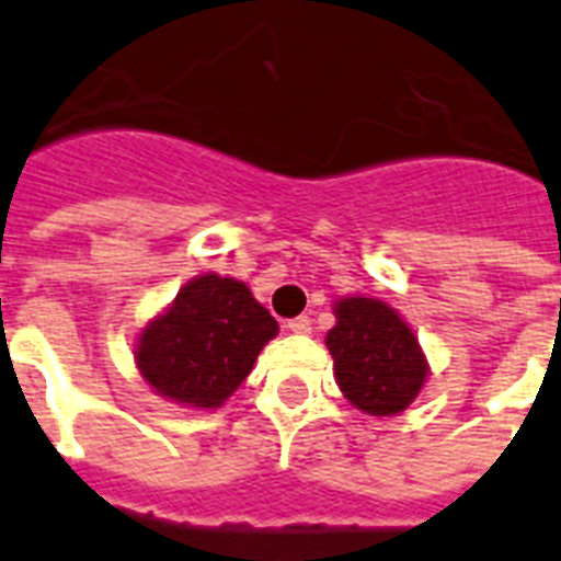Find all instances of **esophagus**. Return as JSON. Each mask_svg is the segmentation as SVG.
<instances>
[{"instance_id": "1", "label": "esophagus", "mask_w": 561, "mask_h": 561, "mask_svg": "<svg viewBox=\"0 0 561 561\" xmlns=\"http://www.w3.org/2000/svg\"><path fill=\"white\" fill-rule=\"evenodd\" d=\"M285 328L290 330V333H310V330H313V321H310L308 316H299V319L285 321Z\"/></svg>"}]
</instances>
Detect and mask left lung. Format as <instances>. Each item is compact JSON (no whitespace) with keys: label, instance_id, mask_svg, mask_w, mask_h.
<instances>
[{"label":"left lung","instance_id":"left-lung-1","mask_svg":"<svg viewBox=\"0 0 561 561\" xmlns=\"http://www.w3.org/2000/svg\"><path fill=\"white\" fill-rule=\"evenodd\" d=\"M328 333L335 378L353 407L367 415H396L426 381V358L407 321L378 299H341Z\"/></svg>","mask_w":561,"mask_h":561}]
</instances>
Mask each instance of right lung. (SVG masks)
<instances>
[{"label":"right lung","mask_w":561,"mask_h":561,"mask_svg":"<svg viewBox=\"0 0 561 561\" xmlns=\"http://www.w3.org/2000/svg\"><path fill=\"white\" fill-rule=\"evenodd\" d=\"M279 324L242 282L197 276L174 305L149 321L135 362L149 387L186 407H220L245 381Z\"/></svg>","instance_id":"add662e5"}]
</instances>
